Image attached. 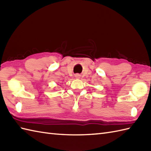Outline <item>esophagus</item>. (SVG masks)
Wrapping results in <instances>:
<instances>
[{"mask_svg":"<svg viewBox=\"0 0 151 151\" xmlns=\"http://www.w3.org/2000/svg\"><path fill=\"white\" fill-rule=\"evenodd\" d=\"M76 77H78V75H76Z\"/></svg>","mask_w":151,"mask_h":151,"instance_id":"obj_1","label":"esophagus"}]
</instances>
